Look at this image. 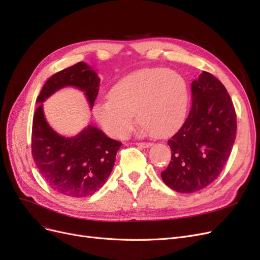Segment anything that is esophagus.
I'll return each mask as SVG.
<instances>
[{
  "instance_id": "1",
  "label": "esophagus",
  "mask_w": 260,
  "mask_h": 260,
  "mask_svg": "<svg viewBox=\"0 0 260 260\" xmlns=\"http://www.w3.org/2000/svg\"><path fill=\"white\" fill-rule=\"evenodd\" d=\"M137 145L140 146V147L147 148V147H149V146H152V143H149V142H139V143H137Z\"/></svg>"
}]
</instances>
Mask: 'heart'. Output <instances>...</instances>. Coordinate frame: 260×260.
I'll use <instances>...</instances> for the list:
<instances>
[{"label":"heart","mask_w":260,"mask_h":260,"mask_svg":"<svg viewBox=\"0 0 260 260\" xmlns=\"http://www.w3.org/2000/svg\"><path fill=\"white\" fill-rule=\"evenodd\" d=\"M187 106L188 90L182 76L170 69L144 68L118 80L109 98L96 102L93 115L114 138L129 135L135 113L144 132L168 137L182 124Z\"/></svg>","instance_id":"obj_1"}]
</instances>
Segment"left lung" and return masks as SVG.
Here are the masks:
<instances>
[{"mask_svg":"<svg viewBox=\"0 0 260 260\" xmlns=\"http://www.w3.org/2000/svg\"><path fill=\"white\" fill-rule=\"evenodd\" d=\"M192 107L182 127L168 141L171 160L161 179L179 193L212 183L229 159L237 133V114L224 85L203 72L192 82Z\"/></svg>","mask_w":260,"mask_h":260,"instance_id":"left-lung-1","label":"left lung"}]
</instances>
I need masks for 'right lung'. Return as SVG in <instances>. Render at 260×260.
I'll return each mask as SVG.
<instances>
[{
  "mask_svg": "<svg viewBox=\"0 0 260 260\" xmlns=\"http://www.w3.org/2000/svg\"><path fill=\"white\" fill-rule=\"evenodd\" d=\"M68 85L84 91L93 107L100 78L83 61L53 75L43 85L37 103H42L55 91ZM120 146V142L109 139L93 125H88L76 137H61L46 122L42 104L36 108L31 153L45 182L60 194L80 199L95 193L111 175Z\"/></svg>",
  "mask_w": 260,
  "mask_h": 260,
  "instance_id": "add662e5",
  "label": "right lung"
}]
</instances>
